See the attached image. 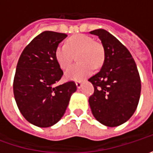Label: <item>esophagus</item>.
Masks as SVG:
<instances>
[{
    "mask_svg": "<svg viewBox=\"0 0 153 153\" xmlns=\"http://www.w3.org/2000/svg\"><path fill=\"white\" fill-rule=\"evenodd\" d=\"M76 87H77V88H82V82H81V81H76Z\"/></svg>",
    "mask_w": 153,
    "mask_h": 153,
    "instance_id": "esophagus-1",
    "label": "esophagus"
}]
</instances>
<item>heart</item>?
Returning <instances> with one entry per match:
<instances>
[{"label":"heart","instance_id":"b5f03b06","mask_svg":"<svg viewBox=\"0 0 153 153\" xmlns=\"http://www.w3.org/2000/svg\"><path fill=\"white\" fill-rule=\"evenodd\" d=\"M77 55L80 62L68 69L65 72V78L72 81H79L90 76L94 67L99 68L102 65L105 59L103 46L94 39L83 34H76L66 41V45L57 46L54 57L59 67L67 69L74 59V54Z\"/></svg>","mask_w":153,"mask_h":153}]
</instances>
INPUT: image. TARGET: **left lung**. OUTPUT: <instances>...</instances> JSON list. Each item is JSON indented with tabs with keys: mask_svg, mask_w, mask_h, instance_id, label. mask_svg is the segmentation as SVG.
<instances>
[{
	"mask_svg": "<svg viewBox=\"0 0 153 153\" xmlns=\"http://www.w3.org/2000/svg\"><path fill=\"white\" fill-rule=\"evenodd\" d=\"M99 36L105 51L100 71L88 81L94 92L88 102L94 117L107 127L119 126L137 108L141 83L136 64L129 51L105 30L90 31Z\"/></svg>",
	"mask_w": 153,
	"mask_h": 153,
	"instance_id": "8db88e82",
	"label": "left lung"
}]
</instances>
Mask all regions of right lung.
<instances>
[{
  "label": "right lung",
  "mask_w": 153,
  "mask_h": 153,
  "mask_svg": "<svg viewBox=\"0 0 153 153\" xmlns=\"http://www.w3.org/2000/svg\"><path fill=\"white\" fill-rule=\"evenodd\" d=\"M66 36L64 33L43 31L27 45L19 57L13 94L21 114L33 125L48 128L57 123L76 90L74 82L56 85L63 71L54 52Z\"/></svg>",
  "instance_id": "1"
}]
</instances>
